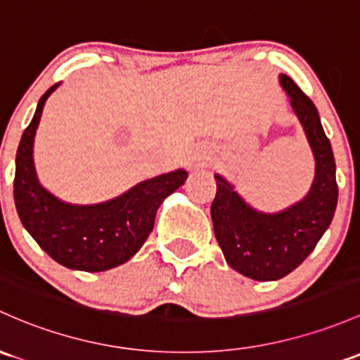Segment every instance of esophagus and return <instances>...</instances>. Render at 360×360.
Masks as SVG:
<instances>
[{
    "instance_id": "esophagus-1",
    "label": "esophagus",
    "mask_w": 360,
    "mask_h": 360,
    "mask_svg": "<svg viewBox=\"0 0 360 360\" xmlns=\"http://www.w3.org/2000/svg\"><path fill=\"white\" fill-rule=\"evenodd\" d=\"M200 162H202V160H198V162H196V165H200Z\"/></svg>"
}]
</instances>
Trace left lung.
<instances>
[{"label":"left lung","mask_w":360,"mask_h":360,"mask_svg":"<svg viewBox=\"0 0 360 360\" xmlns=\"http://www.w3.org/2000/svg\"><path fill=\"white\" fill-rule=\"evenodd\" d=\"M279 81L316 158L309 195L279 214H262L248 207L224 177L215 176L217 193L210 209L215 238L228 264L255 281H274L297 269L330 228L338 202L335 157L316 105L288 75L281 74Z\"/></svg>","instance_id":"left-lung-1"}]
</instances>
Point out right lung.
Segmentation results:
<instances>
[{"label": "right lung", "mask_w": 360, "mask_h": 360, "mask_svg": "<svg viewBox=\"0 0 360 360\" xmlns=\"http://www.w3.org/2000/svg\"><path fill=\"white\" fill-rule=\"evenodd\" d=\"M41 96L24 131L15 160L13 198L24 228L53 260L75 271L100 272L127 262L150 236L157 209L186 181V170L136 184L119 198L98 205L60 202L37 183L32 143L48 96Z\"/></svg>", "instance_id": "right-lung-1"}]
</instances>
